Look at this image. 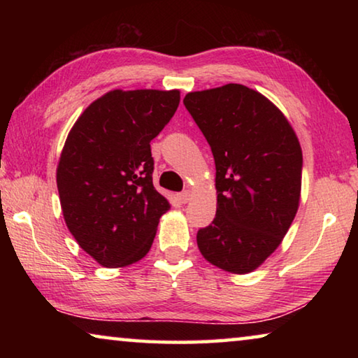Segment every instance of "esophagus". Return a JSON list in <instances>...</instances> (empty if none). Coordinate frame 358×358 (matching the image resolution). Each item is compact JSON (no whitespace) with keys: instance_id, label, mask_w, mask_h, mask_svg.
I'll return each instance as SVG.
<instances>
[{"instance_id":"esophagus-1","label":"esophagus","mask_w":358,"mask_h":358,"mask_svg":"<svg viewBox=\"0 0 358 358\" xmlns=\"http://www.w3.org/2000/svg\"><path fill=\"white\" fill-rule=\"evenodd\" d=\"M189 199H191V191L186 189V191L178 194V201H180L181 203H187V202H189Z\"/></svg>"}]
</instances>
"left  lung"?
Wrapping results in <instances>:
<instances>
[{
  "label": "left lung",
  "instance_id": "8db88e82",
  "mask_svg": "<svg viewBox=\"0 0 358 358\" xmlns=\"http://www.w3.org/2000/svg\"><path fill=\"white\" fill-rule=\"evenodd\" d=\"M185 107L216 166V217L197 246L230 273L256 270L287 234L301 191V148L273 102L238 83L187 93Z\"/></svg>",
  "mask_w": 358,
  "mask_h": 358
}]
</instances>
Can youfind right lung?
<instances>
[{
  "label": "right lung",
  "instance_id": "obj_1",
  "mask_svg": "<svg viewBox=\"0 0 358 358\" xmlns=\"http://www.w3.org/2000/svg\"><path fill=\"white\" fill-rule=\"evenodd\" d=\"M180 104V92L113 90L72 126L57 169L63 216L96 262L117 268L150 251L171 208L155 189L150 142Z\"/></svg>",
  "mask_w": 358,
  "mask_h": 358
}]
</instances>
